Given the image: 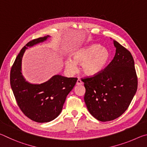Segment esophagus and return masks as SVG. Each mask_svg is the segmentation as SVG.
<instances>
[{
  "label": "esophagus",
  "instance_id": "esophagus-1",
  "mask_svg": "<svg viewBox=\"0 0 147 147\" xmlns=\"http://www.w3.org/2000/svg\"><path fill=\"white\" fill-rule=\"evenodd\" d=\"M82 84H83L82 81L80 79H78V80H77V82H76V85L80 86V85H82Z\"/></svg>",
  "mask_w": 147,
  "mask_h": 147
}]
</instances>
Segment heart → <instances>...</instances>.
I'll use <instances>...</instances> for the list:
<instances>
[{
  "mask_svg": "<svg viewBox=\"0 0 147 147\" xmlns=\"http://www.w3.org/2000/svg\"><path fill=\"white\" fill-rule=\"evenodd\" d=\"M73 59H67L65 66L69 72L77 71V63L82 64V69L89 76H93L102 70L110 58L108 49L100 45L93 44L81 48L73 54Z\"/></svg>",
  "mask_w": 147,
  "mask_h": 147,
  "instance_id": "b5f03b06",
  "label": "heart"
}]
</instances>
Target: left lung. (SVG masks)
<instances>
[{"label": "left lung", "instance_id": "obj_1", "mask_svg": "<svg viewBox=\"0 0 147 147\" xmlns=\"http://www.w3.org/2000/svg\"><path fill=\"white\" fill-rule=\"evenodd\" d=\"M115 56L106 67L93 76L83 78L84 101L97 120L110 121L120 117L130 105L138 89L134 60L130 52L117 41Z\"/></svg>", "mask_w": 147, "mask_h": 147}]
</instances>
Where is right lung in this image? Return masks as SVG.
Masks as SVG:
<instances>
[{"mask_svg":"<svg viewBox=\"0 0 147 147\" xmlns=\"http://www.w3.org/2000/svg\"><path fill=\"white\" fill-rule=\"evenodd\" d=\"M49 37L28 42L17 55L10 72L11 88L19 108L26 117L38 123L50 122L60 114L67 96L78 80L57 74L43 84H33L24 79L21 64L26 49L46 41Z\"/></svg>","mask_w":147,"mask_h":147,"instance_id":"1","label":"right lung"}]
</instances>
